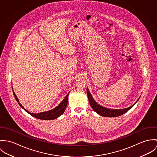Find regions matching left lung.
Masks as SVG:
<instances>
[{
    "label": "left lung",
    "mask_w": 157,
    "mask_h": 157,
    "mask_svg": "<svg viewBox=\"0 0 157 157\" xmlns=\"http://www.w3.org/2000/svg\"><path fill=\"white\" fill-rule=\"evenodd\" d=\"M87 92L90 104L92 107V108L93 109V110L94 111H96L99 115L104 116V117H114L120 116L122 114H124L125 113H126L128 110H129L137 102V101H136V102L134 104L132 105V106H131L130 107H128L127 108L122 109H111L106 108L105 107H104V106L98 104L93 98V97H92L91 94H90L88 88L87 89Z\"/></svg>",
    "instance_id": "8db88e82"
}]
</instances>
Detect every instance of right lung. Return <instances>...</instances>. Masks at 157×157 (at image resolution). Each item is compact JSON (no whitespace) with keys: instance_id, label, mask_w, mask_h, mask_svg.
Instances as JSON below:
<instances>
[{"instance_id":"add662e5","label":"right lung","mask_w":157,"mask_h":157,"mask_svg":"<svg viewBox=\"0 0 157 157\" xmlns=\"http://www.w3.org/2000/svg\"><path fill=\"white\" fill-rule=\"evenodd\" d=\"M12 89H13V87H12ZM13 94H14V96L17 102H18L19 101H18L17 97L14 91H13ZM68 96H69V94H67V96L63 99V101L61 102V103H60V104L58 106H57L54 109H51L50 111H48L42 112V113H40L38 114L32 113L29 112L21 105V104H20V103H18V104L23 109H24V110H25V111H26L28 113H29V114H31V116H33L35 118H37L38 119H41V120H53V119H56L57 117L60 116L64 112L67 106V102H68Z\"/></svg>"}]
</instances>
